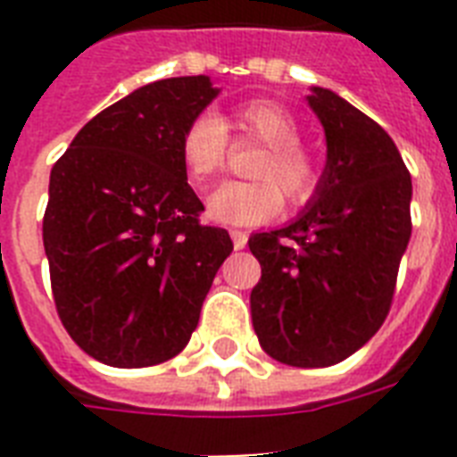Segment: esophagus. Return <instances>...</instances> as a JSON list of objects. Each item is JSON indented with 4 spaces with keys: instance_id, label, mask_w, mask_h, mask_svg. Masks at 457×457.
Returning a JSON list of instances; mask_svg holds the SVG:
<instances>
[{
    "instance_id": "esophagus-1",
    "label": "esophagus",
    "mask_w": 457,
    "mask_h": 457,
    "mask_svg": "<svg viewBox=\"0 0 457 457\" xmlns=\"http://www.w3.org/2000/svg\"><path fill=\"white\" fill-rule=\"evenodd\" d=\"M229 237H232V242H235V249H244L246 242H249V235H246L244 229H229Z\"/></svg>"
}]
</instances>
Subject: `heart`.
Returning a JSON list of instances; mask_svg holds the SVG:
<instances>
[{
    "instance_id": "obj_1",
    "label": "heart",
    "mask_w": 457,
    "mask_h": 457,
    "mask_svg": "<svg viewBox=\"0 0 457 457\" xmlns=\"http://www.w3.org/2000/svg\"><path fill=\"white\" fill-rule=\"evenodd\" d=\"M229 128L237 142H258L251 175L258 179L225 182L206 201V213L220 225H261L272 220L287 204L299 208L320 187L318 156L299 142L301 125L285 104L275 99H249L232 109ZM229 154L228 125L213 113H199L179 137V156L196 185L213 179L225 168Z\"/></svg>"
}]
</instances>
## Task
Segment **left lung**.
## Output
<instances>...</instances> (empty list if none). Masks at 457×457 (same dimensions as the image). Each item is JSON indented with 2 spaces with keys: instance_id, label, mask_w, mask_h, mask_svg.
I'll return each instance as SVG.
<instances>
[{
  "instance_id": "1",
  "label": "left lung",
  "mask_w": 457,
  "mask_h": 457,
  "mask_svg": "<svg viewBox=\"0 0 457 457\" xmlns=\"http://www.w3.org/2000/svg\"><path fill=\"white\" fill-rule=\"evenodd\" d=\"M308 104L325 128L327 165L292 225L249 239L261 263L251 318L270 358L329 368L389 315L412 232V182L372 118L325 87H312Z\"/></svg>"
}]
</instances>
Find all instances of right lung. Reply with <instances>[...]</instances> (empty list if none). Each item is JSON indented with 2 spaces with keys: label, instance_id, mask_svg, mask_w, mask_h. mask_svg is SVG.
Instances as JSON below:
<instances>
[{
  "label": "right lung",
  "instance_id": "add662e5",
  "mask_svg": "<svg viewBox=\"0 0 457 457\" xmlns=\"http://www.w3.org/2000/svg\"><path fill=\"white\" fill-rule=\"evenodd\" d=\"M218 89L206 75L135 89L82 128L49 175L42 239L71 339L111 368H149L187 346L228 229L201 225L179 137Z\"/></svg>",
  "mask_w": 457,
  "mask_h": 457
}]
</instances>
